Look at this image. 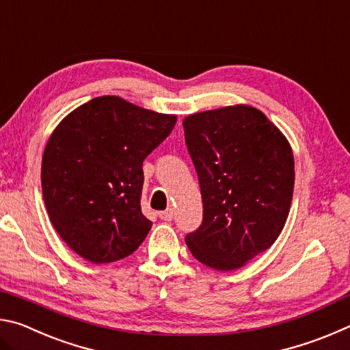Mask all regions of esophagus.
Returning <instances> with one entry per match:
<instances>
[{
  "label": "esophagus",
  "mask_w": 350,
  "mask_h": 350,
  "mask_svg": "<svg viewBox=\"0 0 350 350\" xmlns=\"http://www.w3.org/2000/svg\"><path fill=\"white\" fill-rule=\"evenodd\" d=\"M159 217L162 219V221H171V219L174 217V211L173 210H165V211H161L159 213Z\"/></svg>",
  "instance_id": "esophagus-1"
}]
</instances>
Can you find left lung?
Here are the masks:
<instances>
[{"label":"left lung","instance_id":"8db88e82","mask_svg":"<svg viewBox=\"0 0 350 350\" xmlns=\"http://www.w3.org/2000/svg\"><path fill=\"white\" fill-rule=\"evenodd\" d=\"M199 177L204 219L185 242L199 262L241 269L273 245L293 196V152L284 134L248 105L198 112L183 120Z\"/></svg>","mask_w":350,"mask_h":350}]
</instances>
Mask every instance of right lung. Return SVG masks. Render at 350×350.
<instances>
[{
  "label": "right lung",
  "mask_w": 350,
  "mask_h": 350,
  "mask_svg": "<svg viewBox=\"0 0 350 350\" xmlns=\"http://www.w3.org/2000/svg\"><path fill=\"white\" fill-rule=\"evenodd\" d=\"M176 122L103 96L58 123L44 148L41 188L51 222L70 250L94 264L137 250L152 225L140 208L142 165Z\"/></svg>",
  "instance_id": "obj_1"
}]
</instances>
